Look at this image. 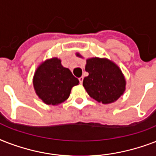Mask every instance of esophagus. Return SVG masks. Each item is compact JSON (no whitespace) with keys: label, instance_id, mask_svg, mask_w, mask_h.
Returning <instances> with one entry per match:
<instances>
[{"label":"esophagus","instance_id":"1","mask_svg":"<svg viewBox=\"0 0 156 156\" xmlns=\"http://www.w3.org/2000/svg\"><path fill=\"white\" fill-rule=\"evenodd\" d=\"M83 78H83V76H82V77H80V78H78V80H79V82H80V83H81V84H83Z\"/></svg>","mask_w":156,"mask_h":156}]
</instances>
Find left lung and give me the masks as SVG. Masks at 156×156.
I'll return each instance as SVG.
<instances>
[{
	"label": "left lung",
	"instance_id": "1",
	"mask_svg": "<svg viewBox=\"0 0 156 156\" xmlns=\"http://www.w3.org/2000/svg\"><path fill=\"white\" fill-rule=\"evenodd\" d=\"M76 56L83 57L79 53ZM85 69L89 75L83 79L88 95L99 103L115 102L126 90V79L121 69L107 58L92 57L87 60Z\"/></svg>",
	"mask_w": 156,
	"mask_h": 156
}]
</instances>
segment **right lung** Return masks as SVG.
<instances>
[{
  "label": "right lung",
  "mask_w": 156,
  "mask_h": 156,
  "mask_svg": "<svg viewBox=\"0 0 156 156\" xmlns=\"http://www.w3.org/2000/svg\"><path fill=\"white\" fill-rule=\"evenodd\" d=\"M61 62L56 57L46 60L40 64L33 78L36 95L48 105H57L66 101L72 87L79 83L78 78Z\"/></svg>",
  "instance_id": "obj_1"
}]
</instances>
